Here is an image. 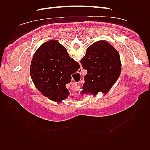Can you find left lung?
<instances>
[{
  "instance_id": "8db88e82",
  "label": "left lung",
  "mask_w": 150,
  "mask_h": 150,
  "mask_svg": "<svg viewBox=\"0 0 150 150\" xmlns=\"http://www.w3.org/2000/svg\"><path fill=\"white\" fill-rule=\"evenodd\" d=\"M81 64L87 74L82 94L107 93L118 79L121 71L120 54L105 40H98L86 49Z\"/></svg>"
}]
</instances>
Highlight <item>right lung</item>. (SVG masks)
<instances>
[{
    "mask_svg": "<svg viewBox=\"0 0 150 150\" xmlns=\"http://www.w3.org/2000/svg\"><path fill=\"white\" fill-rule=\"evenodd\" d=\"M80 66L67 53V49L55 40L42 44L31 61L30 74L36 88L45 96L61 102L69 96L66 84Z\"/></svg>",
    "mask_w": 150,
    "mask_h": 150,
    "instance_id": "add662e5",
    "label": "right lung"
}]
</instances>
